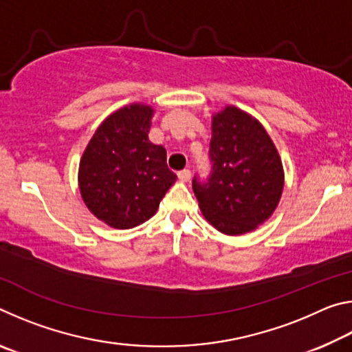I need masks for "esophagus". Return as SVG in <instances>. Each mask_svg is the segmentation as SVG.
Returning <instances> with one entry per match:
<instances>
[{"mask_svg":"<svg viewBox=\"0 0 352 352\" xmlns=\"http://www.w3.org/2000/svg\"><path fill=\"white\" fill-rule=\"evenodd\" d=\"M178 178H180L182 182H189V178H190V170H189V169H183V170H180V172H178Z\"/></svg>","mask_w":352,"mask_h":352,"instance_id":"34e87169","label":"esophagus"}]
</instances>
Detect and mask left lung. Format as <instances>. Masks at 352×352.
Segmentation results:
<instances>
[{"instance_id":"1","label":"left lung","mask_w":352,"mask_h":352,"mask_svg":"<svg viewBox=\"0 0 352 352\" xmlns=\"http://www.w3.org/2000/svg\"><path fill=\"white\" fill-rule=\"evenodd\" d=\"M211 174L192 189L205 219L220 233L245 234L276 210L284 188L279 153L258 119L228 105L212 116Z\"/></svg>"}]
</instances>
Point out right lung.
<instances>
[{"label": "right lung", "mask_w": 352, "mask_h": 352, "mask_svg": "<svg viewBox=\"0 0 352 352\" xmlns=\"http://www.w3.org/2000/svg\"><path fill=\"white\" fill-rule=\"evenodd\" d=\"M153 109L130 104L100 124L79 164V189L88 210L118 230L144 223L177 175L166 148L148 141Z\"/></svg>", "instance_id": "obj_1"}]
</instances>
